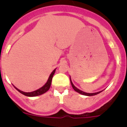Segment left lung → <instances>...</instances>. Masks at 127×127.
Wrapping results in <instances>:
<instances>
[{"label": "left lung", "instance_id": "left-lung-1", "mask_svg": "<svg viewBox=\"0 0 127 127\" xmlns=\"http://www.w3.org/2000/svg\"><path fill=\"white\" fill-rule=\"evenodd\" d=\"M70 81H71V85L73 89L75 91V92H78V93H79L80 94H82L83 95H86V96H93V95H96L98 94V93H101V92H102V91H100V92H96V93H85V92H82V91L80 90L79 89H78V88H77L75 87V86L74 85V84H72V82L71 80V78H70Z\"/></svg>", "mask_w": 127, "mask_h": 127}]
</instances>
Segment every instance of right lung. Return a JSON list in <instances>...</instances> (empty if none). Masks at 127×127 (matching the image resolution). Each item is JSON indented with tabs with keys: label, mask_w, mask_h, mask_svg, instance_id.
Segmentation results:
<instances>
[{
	"label": "right lung",
	"mask_w": 127,
	"mask_h": 127,
	"mask_svg": "<svg viewBox=\"0 0 127 127\" xmlns=\"http://www.w3.org/2000/svg\"><path fill=\"white\" fill-rule=\"evenodd\" d=\"M55 70L56 69H54L53 71V72L51 73L50 75L47 83H46V84H45L42 87L39 88V89L37 90L34 91V92H23V91H21L19 89H18V88L15 87V86H14V87L16 88V89L20 93H21V94L24 95L25 96H39V95H40L43 94V93H45V92H47V91L49 90L51 84H52V78H53V75H54L55 72Z\"/></svg>",
	"instance_id": "obj_1"
}]
</instances>
